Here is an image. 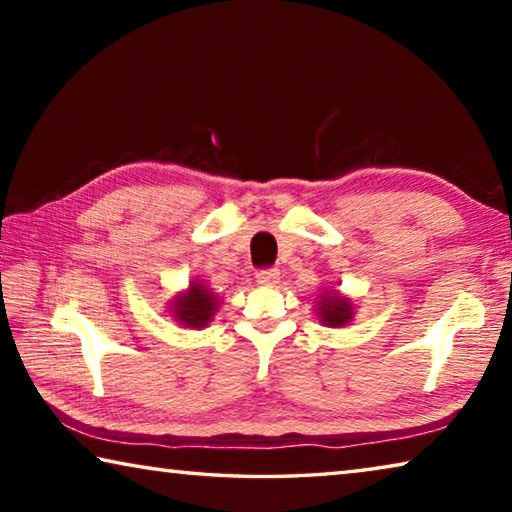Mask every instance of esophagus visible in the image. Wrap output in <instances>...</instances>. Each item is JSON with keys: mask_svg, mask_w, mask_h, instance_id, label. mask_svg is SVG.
<instances>
[{"mask_svg": "<svg viewBox=\"0 0 512 512\" xmlns=\"http://www.w3.org/2000/svg\"><path fill=\"white\" fill-rule=\"evenodd\" d=\"M257 282L266 284V287H275L280 282V271L277 268H264V271L257 273Z\"/></svg>", "mask_w": 512, "mask_h": 512, "instance_id": "34e87169", "label": "esophagus"}]
</instances>
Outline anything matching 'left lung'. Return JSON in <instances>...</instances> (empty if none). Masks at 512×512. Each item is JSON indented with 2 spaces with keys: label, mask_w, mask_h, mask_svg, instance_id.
<instances>
[{
  "label": "left lung",
  "mask_w": 512,
  "mask_h": 512,
  "mask_svg": "<svg viewBox=\"0 0 512 512\" xmlns=\"http://www.w3.org/2000/svg\"><path fill=\"white\" fill-rule=\"evenodd\" d=\"M316 314L320 316V323L325 327H343L354 318V307L350 298L341 296L339 291L329 289L323 296H318Z\"/></svg>",
  "instance_id": "8db88e82"
}]
</instances>
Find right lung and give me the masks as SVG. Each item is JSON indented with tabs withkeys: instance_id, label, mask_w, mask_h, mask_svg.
<instances>
[{
	"instance_id": "add662e5",
	"label": "right lung",
	"mask_w": 512,
	"mask_h": 512,
	"mask_svg": "<svg viewBox=\"0 0 512 512\" xmlns=\"http://www.w3.org/2000/svg\"><path fill=\"white\" fill-rule=\"evenodd\" d=\"M216 307H219V298L203 282H189V289L171 300L169 311L180 325L201 329L212 323Z\"/></svg>"
}]
</instances>
